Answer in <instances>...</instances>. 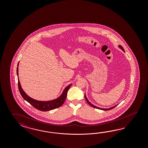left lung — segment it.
<instances>
[{
  "mask_svg": "<svg viewBox=\"0 0 148 148\" xmlns=\"http://www.w3.org/2000/svg\"><path fill=\"white\" fill-rule=\"evenodd\" d=\"M119 47V48H121L123 51H124L125 52V50L124 49V48H123V47L121 46V45H119L118 46ZM85 97L86 100L87 101V102L90 105V106H91L92 107H93V108H98V109H100V110H104V111H108V110H111L112 108H115L116 106H116H113V107H111V108H98V107H97V106H94V105H93V104H92V103H90V101H88V100L87 99V97H86V96L85 94Z\"/></svg>",
  "mask_w": 148,
  "mask_h": 148,
  "instance_id": "1",
  "label": "left lung"
}]
</instances>
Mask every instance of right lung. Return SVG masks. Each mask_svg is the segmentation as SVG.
<instances>
[{
    "instance_id": "obj_1",
    "label": "right lung",
    "mask_w": 148,
    "mask_h": 148,
    "mask_svg": "<svg viewBox=\"0 0 148 148\" xmlns=\"http://www.w3.org/2000/svg\"><path fill=\"white\" fill-rule=\"evenodd\" d=\"M18 65H19V63L17 64V74L18 76V89L22 97L24 100H25L29 103H30L32 106L36 108V109L40 110L41 111H48L50 110H52L56 108H59L62 105L67 97L68 90L71 87V85H72V84L67 86L64 88V90L63 91L62 93L57 99H55L54 100H50V101H47L36 100L35 99L32 98L29 96H28L25 93V92L23 90L20 82L19 80V78H18Z\"/></svg>"
}]
</instances>
